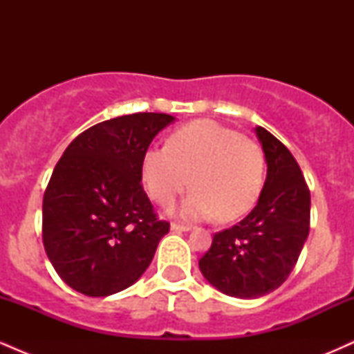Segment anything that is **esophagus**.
<instances>
[{
  "label": "esophagus",
  "mask_w": 354,
  "mask_h": 354,
  "mask_svg": "<svg viewBox=\"0 0 354 354\" xmlns=\"http://www.w3.org/2000/svg\"><path fill=\"white\" fill-rule=\"evenodd\" d=\"M171 230L176 231V233H183V231H189V225H181V223H171Z\"/></svg>",
  "instance_id": "obj_1"
}]
</instances>
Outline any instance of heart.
I'll return each instance as SVG.
<instances>
[{
	"instance_id": "heart-1",
	"label": "heart",
	"mask_w": 354,
	"mask_h": 354,
	"mask_svg": "<svg viewBox=\"0 0 354 354\" xmlns=\"http://www.w3.org/2000/svg\"><path fill=\"white\" fill-rule=\"evenodd\" d=\"M265 174L261 146L209 120L183 126L166 148H149L141 165L146 191L163 206L188 188L191 178L194 191L181 205L189 219L243 216L258 201Z\"/></svg>"
}]
</instances>
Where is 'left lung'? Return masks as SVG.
I'll return each instance as SVG.
<instances>
[{"label":"left lung","mask_w":354,"mask_h":354,"mask_svg":"<svg viewBox=\"0 0 354 354\" xmlns=\"http://www.w3.org/2000/svg\"><path fill=\"white\" fill-rule=\"evenodd\" d=\"M268 173L258 205L213 236L200 270L221 293L259 298L286 281L310 233L311 196L298 163L278 138L254 128Z\"/></svg>","instance_id":"1"}]
</instances>
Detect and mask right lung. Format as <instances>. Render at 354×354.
<instances>
[{
  "label": "right lung",
  "instance_id": "right-lung-1",
  "mask_svg": "<svg viewBox=\"0 0 354 354\" xmlns=\"http://www.w3.org/2000/svg\"><path fill=\"white\" fill-rule=\"evenodd\" d=\"M173 121L165 113L103 121L76 136L55 166L43 198V245L78 293L109 296L131 286L169 231L145 193L141 165Z\"/></svg>",
  "mask_w": 354,
  "mask_h": 354
}]
</instances>
